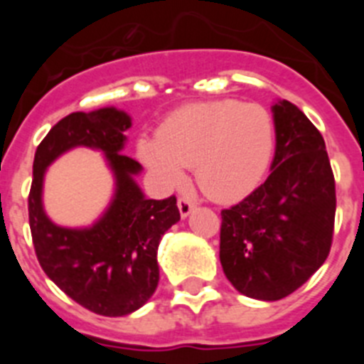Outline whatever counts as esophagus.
Returning <instances> with one entry per match:
<instances>
[{
  "instance_id": "34e87169",
  "label": "esophagus",
  "mask_w": 364,
  "mask_h": 364,
  "mask_svg": "<svg viewBox=\"0 0 364 364\" xmlns=\"http://www.w3.org/2000/svg\"><path fill=\"white\" fill-rule=\"evenodd\" d=\"M195 210V204H193L191 200H189L188 197H180L178 198V211H180V217L186 218L189 217V213Z\"/></svg>"
}]
</instances>
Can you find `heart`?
<instances>
[{
    "label": "heart",
    "instance_id": "heart-1",
    "mask_svg": "<svg viewBox=\"0 0 364 364\" xmlns=\"http://www.w3.org/2000/svg\"><path fill=\"white\" fill-rule=\"evenodd\" d=\"M273 144L272 114L262 105L217 100L178 109L164 122L156 140H140L138 153L166 184H180L186 167L195 166L204 195L233 202L260 184Z\"/></svg>",
    "mask_w": 364,
    "mask_h": 364
}]
</instances>
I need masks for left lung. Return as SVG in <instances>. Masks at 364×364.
I'll return each mask as SVG.
<instances>
[{
	"label": "left lung",
	"mask_w": 364,
	"mask_h": 364,
	"mask_svg": "<svg viewBox=\"0 0 364 364\" xmlns=\"http://www.w3.org/2000/svg\"><path fill=\"white\" fill-rule=\"evenodd\" d=\"M275 154L264 184L222 210L220 264L246 297L279 301L301 288L330 253L336 182L326 146L288 100L272 105Z\"/></svg>",
	"instance_id": "8db88e82"
}]
</instances>
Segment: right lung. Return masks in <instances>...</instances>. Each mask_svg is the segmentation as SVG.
I'll return each instance as SVG.
<instances>
[{"mask_svg": "<svg viewBox=\"0 0 364 364\" xmlns=\"http://www.w3.org/2000/svg\"><path fill=\"white\" fill-rule=\"evenodd\" d=\"M131 125L117 107L73 112L43 138L32 166L28 224L41 268L73 301L105 317L129 315L149 301L160 279V239L180 220L175 197L151 200L136 184L142 166L122 153ZM74 146L104 152L115 178L106 211L83 228L54 225L43 208L44 173Z\"/></svg>", "mask_w": 364, "mask_h": 364, "instance_id": "1", "label": "right lung"}]
</instances>
